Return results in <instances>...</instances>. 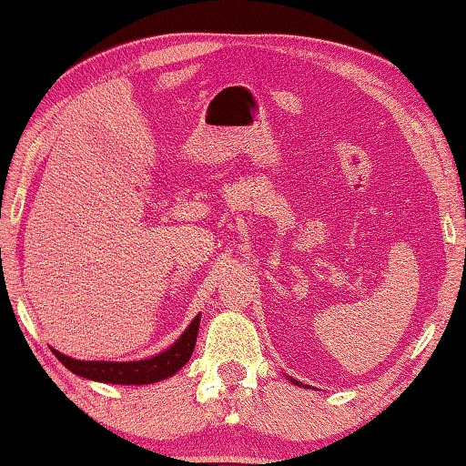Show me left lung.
<instances>
[{
	"label": "left lung",
	"mask_w": 466,
	"mask_h": 466,
	"mask_svg": "<svg viewBox=\"0 0 466 466\" xmlns=\"http://www.w3.org/2000/svg\"><path fill=\"white\" fill-rule=\"evenodd\" d=\"M289 380H290L292 384H299V386H306V384H302V382H299V380H294V379H290V376H289Z\"/></svg>",
	"instance_id": "obj_1"
}]
</instances>
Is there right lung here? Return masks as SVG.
Returning <instances> with one entry per match:
<instances>
[{
	"mask_svg": "<svg viewBox=\"0 0 466 466\" xmlns=\"http://www.w3.org/2000/svg\"><path fill=\"white\" fill-rule=\"evenodd\" d=\"M198 329H200V314L196 316L190 326H187L184 334L170 346V349L146 360H76L72 356L57 352L56 349H52V352L66 369H69L77 376H84V379L110 384H152L176 374L187 360H190L198 339Z\"/></svg>",
	"mask_w": 466,
	"mask_h": 466,
	"instance_id": "1",
	"label": "right lung"
}]
</instances>
